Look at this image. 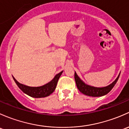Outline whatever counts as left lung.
<instances>
[{
	"instance_id": "obj_1",
	"label": "left lung",
	"mask_w": 129,
	"mask_h": 129,
	"mask_svg": "<svg viewBox=\"0 0 129 129\" xmlns=\"http://www.w3.org/2000/svg\"><path fill=\"white\" fill-rule=\"evenodd\" d=\"M119 76H120V73H119L117 78H116V79L112 84L103 87H93V86H89V85L85 84L84 82L79 78V76L77 75L76 72L74 73V79H75L77 87L81 92L85 94V95H89V96L99 97L106 95L111 91V89L113 88L114 86L116 84L117 81H118Z\"/></svg>"
}]
</instances>
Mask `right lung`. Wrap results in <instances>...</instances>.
<instances>
[{"instance_id": "1", "label": "right lung", "mask_w": 129, "mask_h": 129, "mask_svg": "<svg viewBox=\"0 0 129 129\" xmlns=\"http://www.w3.org/2000/svg\"><path fill=\"white\" fill-rule=\"evenodd\" d=\"M62 73H63V71L57 74L55 76V78L48 83L43 85V86H39V87H30V86L18 83L14 78V77H13V78H14V81H15V83L18 86V87L24 93L28 95L29 96L32 97V98H41L48 96L53 92V91L55 90L56 87L58 79H59L60 76L61 75Z\"/></svg>"}]
</instances>
